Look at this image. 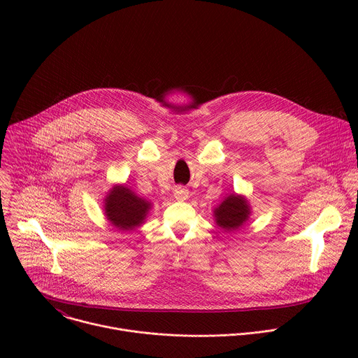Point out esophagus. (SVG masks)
Segmentation results:
<instances>
[{"mask_svg":"<svg viewBox=\"0 0 358 358\" xmlns=\"http://www.w3.org/2000/svg\"><path fill=\"white\" fill-rule=\"evenodd\" d=\"M174 196L178 201H185L188 198V189L181 187V185H178V187L174 188Z\"/></svg>","mask_w":358,"mask_h":358,"instance_id":"esophagus-1","label":"esophagus"}]
</instances>
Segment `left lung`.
Segmentation results:
<instances>
[{
	"mask_svg": "<svg viewBox=\"0 0 358 358\" xmlns=\"http://www.w3.org/2000/svg\"><path fill=\"white\" fill-rule=\"evenodd\" d=\"M217 224L225 231H234L239 228L249 215V207L243 198L236 195H229L214 211Z\"/></svg>",
	"mask_w": 358,
	"mask_h": 358,
	"instance_id": "left-lung-1",
	"label": "left lung"
}]
</instances>
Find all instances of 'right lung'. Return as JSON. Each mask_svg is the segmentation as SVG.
<instances>
[{
    "label": "right lung",
    "mask_w": 358,
    "mask_h": 358,
    "mask_svg": "<svg viewBox=\"0 0 358 358\" xmlns=\"http://www.w3.org/2000/svg\"><path fill=\"white\" fill-rule=\"evenodd\" d=\"M150 210V202L137 196L127 187H115L106 198V215L119 229L138 227Z\"/></svg>",
    "instance_id": "right-lung-1"
}]
</instances>
